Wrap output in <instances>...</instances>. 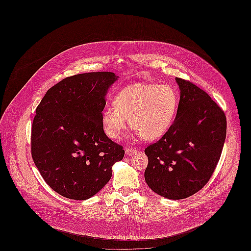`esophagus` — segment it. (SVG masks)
Segmentation results:
<instances>
[{"instance_id": "obj_1", "label": "esophagus", "mask_w": 251, "mask_h": 251, "mask_svg": "<svg viewBox=\"0 0 251 251\" xmlns=\"http://www.w3.org/2000/svg\"><path fill=\"white\" fill-rule=\"evenodd\" d=\"M136 152H137V150H135V149H131V148H126L125 149V153L127 155H133Z\"/></svg>"}]
</instances>
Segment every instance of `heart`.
<instances>
[{
	"label": "heart",
	"mask_w": 251,
	"mask_h": 251,
	"mask_svg": "<svg viewBox=\"0 0 251 251\" xmlns=\"http://www.w3.org/2000/svg\"><path fill=\"white\" fill-rule=\"evenodd\" d=\"M179 102L177 91L168 84H137L125 87L114 97L115 107L101 112L103 131L118 139L130 119L135 132L146 140H156L167 133L175 119Z\"/></svg>",
	"instance_id": "heart-1"
}]
</instances>
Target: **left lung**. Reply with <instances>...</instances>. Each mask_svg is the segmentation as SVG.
<instances>
[{
  "label": "left lung",
  "mask_w": 251,
  "mask_h": 251,
  "mask_svg": "<svg viewBox=\"0 0 251 251\" xmlns=\"http://www.w3.org/2000/svg\"><path fill=\"white\" fill-rule=\"evenodd\" d=\"M179 100L177 115L167 133L149 146L145 179L156 194L182 200L209 181L226 139L224 112L202 89L176 78Z\"/></svg>",
  "instance_id": "obj_1"
}]
</instances>
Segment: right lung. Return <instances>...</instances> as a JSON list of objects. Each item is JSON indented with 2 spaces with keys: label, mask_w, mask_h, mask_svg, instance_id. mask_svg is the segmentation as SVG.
<instances>
[{
  "label": "right lung",
  "mask_w": 251,
  "mask_h": 251,
  "mask_svg": "<svg viewBox=\"0 0 251 251\" xmlns=\"http://www.w3.org/2000/svg\"><path fill=\"white\" fill-rule=\"evenodd\" d=\"M113 72L76 74L50 87L36 110L31 149L35 165L61 196L84 201L112 177L124 150L103 131L101 112Z\"/></svg>",
  "instance_id": "1"
}]
</instances>
